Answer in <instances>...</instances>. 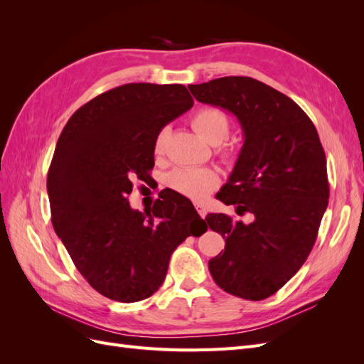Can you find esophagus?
<instances>
[{"instance_id": "34e87169", "label": "esophagus", "mask_w": 364, "mask_h": 364, "mask_svg": "<svg viewBox=\"0 0 364 364\" xmlns=\"http://www.w3.org/2000/svg\"><path fill=\"white\" fill-rule=\"evenodd\" d=\"M196 209H197V213H199V215H200L202 218H205V217H206V206H205V205H202V203H196Z\"/></svg>"}]
</instances>
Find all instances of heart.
<instances>
[{"instance_id":"heart-1","label":"heart","mask_w":364,"mask_h":364,"mask_svg":"<svg viewBox=\"0 0 364 364\" xmlns=\"http://www.w3.org/2000/svg\"><path fill=\"white\" fill-rule=\"evenodd\" d=\"M191 126L206 142L213 146L220 144L229 135L230 123L228 115L218 107H202L191 117ZM168 139V127L158 132L155 146V155H162ZM225 158H230V150H225ZM218 174L213 168H178L168 174L170 188L194 200H202L218 185Z\"/></svg>"}]
</instances>
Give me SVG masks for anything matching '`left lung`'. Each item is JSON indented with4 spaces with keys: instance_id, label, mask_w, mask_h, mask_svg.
I'll return each instance as SVG.
<instances>
[{
    "instance_id": "obj_1",
    "label": "left lung",
    "mask_w": 364,
    "mask_h": 364,
    "mask_svg": "<svg viewBox=\"0 0 364 364\" xmlns=\"http://www.w3.org/2000/svg\"><path fill=\"white\" fill-rule=\"evenodd\" d=\"M188 87L197 102L225 109L243 129L235 167L215 197L235 205L237 214L255 217L245 225L226 214L206 215L225 238V252L209 259V272L230 294L266 299L302 267L317 238L329 197L321 139L291 98L252 77Z\"/></svg>"
}]
</instances>
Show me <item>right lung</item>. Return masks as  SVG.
<instances>
[{
    "mask_svg": "<svg viewBox=\"0 0 364 364\" xmlns=\"http://www.w3.org/2000/svg\"><path fill=\"white\" fill-rule=\"evenodd\" d=\"M193 105L183 85L127 83L77 109L58 139L47 178L51 223L77 270L109 299L150 297L173 250L205 225L183 196L181 205L158 199L149 213L127 200L132 179L144 181L155 165L158 132Z\"/></svg>",
    "mask_w": 364,
    "mask_h": 364,
    "instance_id": "right-lung-1",
    "label": "right lung"
}]
</instances>
